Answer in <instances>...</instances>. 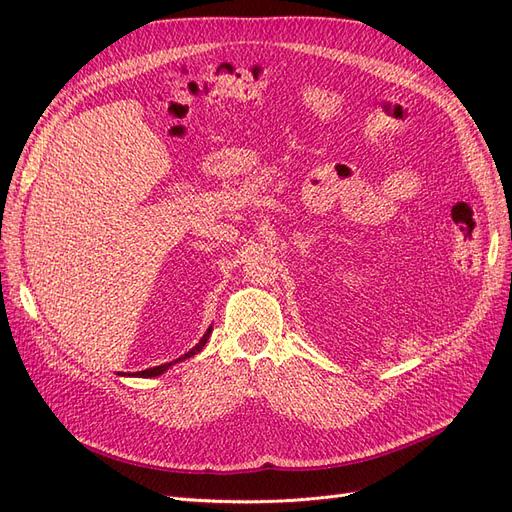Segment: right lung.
<instances>
[{
  "mask_svg": "<svg viewBox=\"0 0 512 512\" xmlns=\"http://www.w3.org/2000/svg\"><path fill=\"white\" fill-rule=\"evenodd\" d=\"M211 331H213V327H209V329H207V333L203 335V339H200V342H198L190 352H185L183 356H179L177 361H170V363H164V365H158V367H149V369H145V371H136L134 376H141V378H156V376H162L168 367H173V365H175V363H179V361L190 359V356H194V354H198L200 350H203V346L207 344V339H209Z\"/></svg>",
  "mask_w": 512,
  "mask_h": 512,
  "instance_id": "add662e5",
  "label": "right lung"
}]
</instances>
